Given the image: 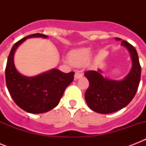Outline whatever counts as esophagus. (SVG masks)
<instances>
[{
    "instance_id": "obj_1",
    "label": "esophagus",
    "mask_w": 146,
    "mask_h": 146,
    "mask_svg": "<svg viewBox=\"0 0 146 146\" xmlns=\"http://www.w3.org/2000/svg\"><path fill=\"white\" fill-rule=\"evenodd\" d=\"M82 76V73H81L79 71H76L75 73V75H74V78H75V80H77V79H80Z\"/></svg>"
}]
</instances>
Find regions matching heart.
Masks as SVG:
<instances>
[{
	"label": "heart",
	"instance_id": "obj_1",
	"mask_svg": "<svg viewBox=\"0 0 146 146\" xmlns=\"http://www.w3.org/2000/svg\"><path fill=\"white\" fill-rule=\"evenodd\" d=\"M92 55L91 50L88 48L76 49L70 53L69 60L71 64L76 66H83L89 61Z\"/></svg>",
	"mask_w": 146,
	"mask_h": 146
}]
</instances>
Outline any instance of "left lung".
Masks as SVG:
<instances>
[{
    "mask_svg": "<svg viewBox=\"0 0 146 146\" xmlns=\"http://www.w3.org/2000/svg\"><path fill=\"white\" fill-rule=\"evenodd\" d=\"M121 41V38H116ZM121 45L130 54L133 66L128 75L122 80H110L102 75V71L89 70L84 73L89 86L85 99L89 108L99 113H110L126 107L131 102L138 89L141 78V66L136 48L126 41Z\"/></svg>",
    "mask_w": 146,
    "mask_h": 146,
    "instance_id": "1",
    "label": "left lung"
}]
</instances>
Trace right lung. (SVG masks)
Here are the masks:
<instances>
[{"mask_svg":"<svg viewBox=\"0 0 146 146\" xmlns=\"http://www.w3.org/2000/svg\"><path fill=\"white\" fill-rule=\"evenodd\" d=\"M33 37L46 38L48 35L35 33L15 43L7 62L6 84L10 96L20 108L29 113H42L58 104L65 89L73 82L74 72L65 73L52 69L33 77L20 74L15 67L14 53L23 42Z\"/></svg>","mask_w":146,"mask_h":146,"instance_id":"obj_1","label":"right lung"}]
</instances>
